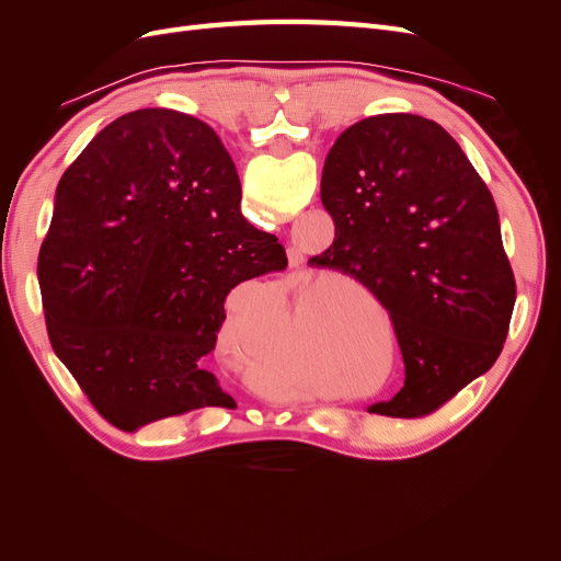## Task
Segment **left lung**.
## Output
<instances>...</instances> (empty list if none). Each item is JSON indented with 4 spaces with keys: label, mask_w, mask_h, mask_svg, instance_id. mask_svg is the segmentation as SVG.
<instances>
[{
    "label": "left lung",
    "mask_w": 561,
    "mask_h": 561,
    "mask_svg": "<svg viewBox=\"0 0 561 561\" xmlns=\"http://www.w3.org/2000/svg\"><path fill=\"white\" fill-rule=\"evenodd\" d=\"M320 198L334 241L309 264L360 280L402 351L404 386L369 412H435L496 363L511 328L517 290L494 196L443 126L396 112L339 135Z\"/></svg>",
    "instance_id": "obj_1"
}]
</instances>
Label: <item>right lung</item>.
<instances>
[{"label": "right lung", "mask_w": 561, "mask_h": 561, "mask_svg": "<svg viewBox=\"0 0 561 561\" xmlns=\"http://www.w3.org/2000/svg\"><path fill=\"white\" fill-rule=\"evenodd\" d=\"M285 248L241 215V180L201 118L118 116L62 173L39 252L50 346L112 426L236 407L206 369L236 285Z\"/></svg>", "instance_id": "right-lung-1"}]
</instances>
